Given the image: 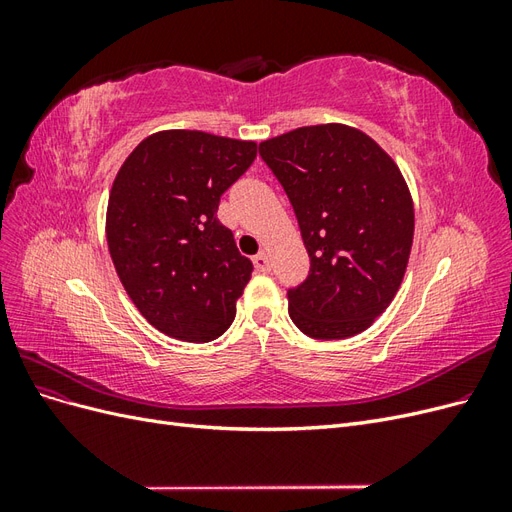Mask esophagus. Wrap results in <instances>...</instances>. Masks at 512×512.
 <instances>
[{
	"instance_id": "esophagus-1",
	"label": "esophagus",
	"mask_w": 512,
	"mask_h": 512,
	"mask_svg": "<svg viewBox=\"0 0 512 512\" xmlns=\"http://www.w3.org/2000/svg\"><path fill=\"white\" fill-rule=\"evenodd\" d=\"M252 262H254L256 271H260V273H267V271H271V262H269V256H267L265 252L256 254V256L252 258Z\"/></svg>"
}]
</instances>
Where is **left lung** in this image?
<instances>
[{
    "label": "left lung",
    "instance_id": "obj_1",
    "mask_svg": "<svg viewBox=\"0 0 512 512\" xmlns=\"http://www.w3.org/2000/svg\"><path fill=\"white\" fill-rule=\"evenodd\" d=\"M286 190L309 254L307 280L288 290V314L314 339L369 329L404 280L414 203L395 160L344 123H320L260 143Z\"/></svg>",
    "mask_w": 512,
    "mask_h": 512
}]
</instances>
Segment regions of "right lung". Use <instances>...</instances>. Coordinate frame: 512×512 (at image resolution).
I'll return each instance as SVG.
<instances>
[{"label":"right lung","instance_id":"add662e5","mask_svg":"<svg viewBox=\"0 0 512 512\" xmlns=\"http://www.w3.org/2000/svg\"><path fill=\"white\" fill-rule=\"evenodd\" d=\"M254 158V141L162 130L121 164L106 207L108 252L128 297L160 333L205 344L235 320L254 267L215 213Z\"/></svg>","mask_w":512,"mask_h":512}]
</instances>
